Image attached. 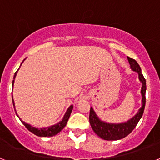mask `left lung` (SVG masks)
<instances>
[{
	"label": "left lung",
	"instance_id": "left-lung-1",
	"mask_svg": "<svg viewBox=\"0 0 160 160\" xmlns=\"http://www.w3.org/2000/svg\"><path fill=\"white\" fill-rule=\"evenodd\" d=\"M128 59L131 66V70L138 73V80L142 83L140 91L141 95H142V106L132 118L126 122H107L102 121L98 116L94 109L90 107V118H89L90 126L96 135L105 140H118V139H121L128 136L130 133L135 129L138 121L142 118L144 108H145V102H146L145 94H146L147 90L146 80L141 72L140 66L136 61L129 57H128Z\"/></svg>",
	"mask_w": 160,
	"mask_h": 160
}]
</instances>
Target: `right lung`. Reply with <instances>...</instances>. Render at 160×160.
Wrapping results in <instances>:
<instances>
[{"label": "right lung", "instance_id": "1", "mask_svg": "<svg viewBox=\"0 0 160 160\" xmlns=\"http://www.w3.org/2000/svg\"><path fill=\"white\" fill-rule=\"evenodd\" d=\"M25 60V59H24L23 62ZM23 62H22V63H23ZM22 64H21V66H22ZM18 70H19V69L17 70L16 73H14L13 81H12V87H13L14 80H15V78H16L17 73H18ZM12 104H13L14 109H15V103H14L13 98H12ZM72 111H73V105H71L69 107V108L67 109V111H66V113H65L62 119L61 120L60 122H58V123L54 124V125L49 126V127H46V128H40V129L38 128H35V127H32L30 124H28V123H26V122H24V121H22V118L18 116V113H17V111H16V114H17V116L19 118L20 120H21V122H22V123L24 124V126H25V128H27V129L29 130L30 132H32V134H34V135H37V136H40V137H51V136H54V135H56L57 134H58V133L60 132V131H62V130L65 127H66V123H67V121H68V119H69V118H70V114H71Z\"/></svg>", "mask_w": 160, "mask_h": 160}]
</instances>
